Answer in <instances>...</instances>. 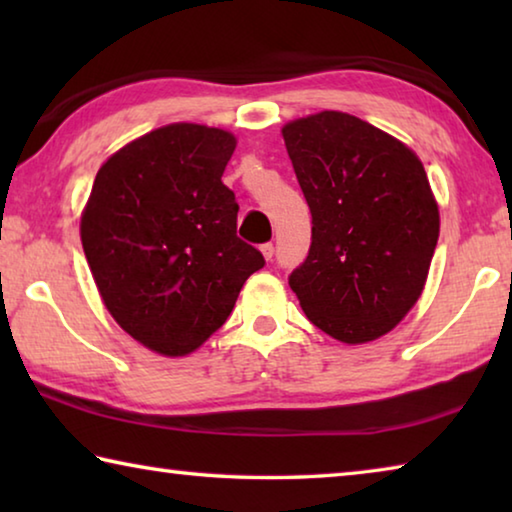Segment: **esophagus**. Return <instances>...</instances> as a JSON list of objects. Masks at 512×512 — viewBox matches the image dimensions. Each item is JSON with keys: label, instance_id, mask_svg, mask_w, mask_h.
Returning <instances> with one entry per match:
<instances>
[{"label": "esophagus", "instance_id": "esophagus-1", "mask_svg": "<svg viewBox=\"0 0 512 512\" xmlns=\"http://www.w3.org/2000/svg\"><path fill=\"white\" fill-rule=\"evenodd\" d=\"M259 250H262V255H264L266 262H271V259H273V253H275L273 244H262V246H259Z\"/></svg>", "mask_w": 512, "mask_h": 512}]
</instances>
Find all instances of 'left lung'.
Wrapping results in <instances>:
<instances>
[{
  "instance_id": "1",
  "label": "left lung",
  "mask_w": 512,
  "mask_h": 512,
  "mask_svg": "<svg viewBox=\"0 0 512 512\" xmlns=\"http://www.w3.org/2000/svg\"><path fill=\"white\" fill-rule=\"evenodd\" d=\"M282 137L314 223L291 289L332 339L375 341L427 284L440 232L427 171L404 142L348 112L293 119Z\"/></svg>"
}]
</instances>
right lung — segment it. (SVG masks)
<instances>
[{"label":"right lung","instance_id":"add662e5","mask_svg":"<svg viewBox=\"0 0 512 512\" xmlns=\"http://www.w3.org/2000/svg\"><path fill=\"white\" fill-rule=\"evenodd\" d=\"M237 137L167 124L101 164L81 214V241L103 305L162 357L210 339L264 266L237 237L239 205L221 183Z\"/></svg>","mask_w":512,"mask_h":512}]
</instances>
